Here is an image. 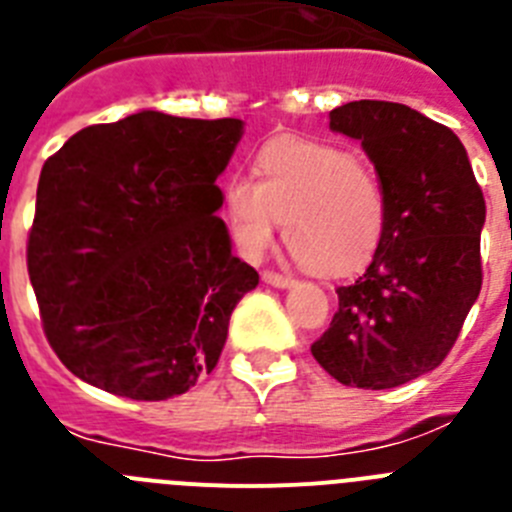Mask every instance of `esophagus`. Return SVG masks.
<instances>
[{
  "mask_svg": "<svg viewBox=\"0 0 512 512\" xmlns=\"http://www.w3.org/2000/svg\"><path fill=\"white\" fill-rule=\"evenodd\" d=\"M264 279L266 284H271V287H279V289H287L295 284V279L287 277V274H279V271H264Z\"/></svg>",
  "mask_w": 512,
  "mask_h": 512,
  "instance_id": "34e87169",
  "label": "esophagus"
}]
</instances>
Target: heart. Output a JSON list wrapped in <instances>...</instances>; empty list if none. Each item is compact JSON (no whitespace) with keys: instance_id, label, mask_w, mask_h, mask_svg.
Returning <instances> with one entry per match:
<instances>
[{"instance_id":"1","label":"heart","mask_w":512,"mask_h":512,"mask_svg":"<svg viewBox=\"0 0 512 512\" xmlns=\"http://www.w3.org/2000/svg\"><path fill=\"white\" fill-rule=\"evenodd\" d=\"M261 182L235 174L225 212L246 256H261L284 220L297 259L323 274H346L372 259L387 228V202L374 171L351 153L305 140L259 153Z\"/></svg>"}]
</instances>
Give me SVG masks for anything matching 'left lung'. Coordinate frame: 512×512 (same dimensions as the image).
I'll return each mask as SVG.
<instances>
[{
    "instance_id": "left-lung-1",
    "label": "left lung",
    "mask_w": 512,
    "mask_h": 512,
    "mask_svg": "<svg viewBox=\"0 0 512 512\" xmlns=\"http://www.w3.org/2000/svg\"><path fill=\"white\" fill-rule=\"evenodd\" d=\"M330 130L361 140L387 202V228L310 351L333 379L390 390L433 372L482 289L485 197L469 156L441 122L408 104L359 99L330 112Z\"/></svg>"
}]
</instances>
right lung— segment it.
Segmentation results:
<instances>
[{"label": "right lung", "mask_w": 512, "mask_h": 512, "mask_svg": "<svg viewBox=\"0 0 512 512\" xmlns=\"http://www.w3.org/2000/svg\"><path fill=\"white\" fill-rule=\"evenodd\" d=\"M241 135L235 117L143 110L79 130L45 161L27 271L71 374L156 402L215 369L230 312L259 284L215 215Z\"/></svg>", "instance_id": "obj_1"}]
</instances>
